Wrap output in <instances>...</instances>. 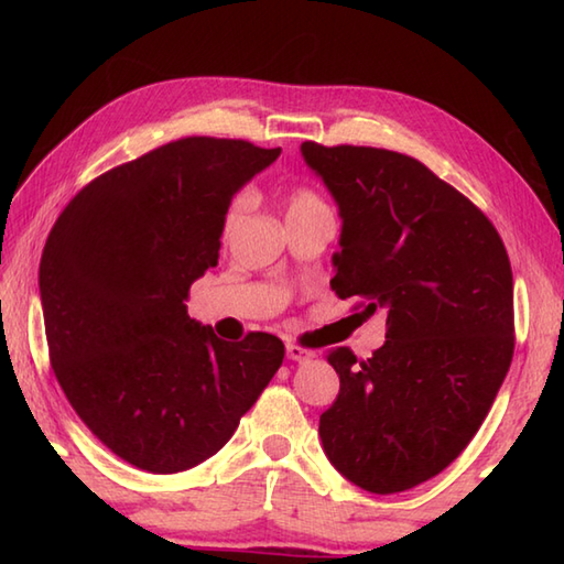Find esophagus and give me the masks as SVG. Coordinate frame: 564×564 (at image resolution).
Masks as SVG:
<instances>
[{
  "label": "esophagus",
  "instance_id": "1",
  "mask_svg": "<svg viewBox=\"0 0 564 564\" xmlns=\"http://www.w3.org/2000/svg\"><path fill=\"white\" fill-rule=\"evenodd\" d=\"M285 356H289L291 361H310V358L315 356V351L303 349V346H297V344H289L285 346Z\"/></svg>",
  "mask_w": 564,
  "mask_h": 564
}]
</instances>
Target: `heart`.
<instances>
[{
  "instance_id": "obj_1",
  "label": "heart",
  "mask_w": 564,
  "mask_h": 564,
  "mask_svg": "<svg viewBox=\"0 0 564 564\" xmlns=\"http://www.w3.org/2000/svg\"><path fill=\"white\" fill-rule=\"evenodd\" d=\"M245 210V198H237L230 210L225 215V225H223V235L227 237L230 235L237 223H239V215ZM317 210H329L327 203L322 200L313 188H305V186H297L293 188L289 198H285V215H301V213H317Z\"/></svg>"
}]
</instances>
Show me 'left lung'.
Listing matches in <instances>:
<instances>
[{
    "mask_svg": "<svg viewBox=\"0 0 564 564\" xmlns=\"http://www.w3.org/2000/svg\"><path fill=\"white\" fill-rule=\"evenodd\" d=\"M339 206L332 291L388 313L368 361L339 346V394L319 416L329 463L394 495L448 467L482 426L513 356V275L495 225L400 152L303 142Z\"/></svg>",
    "mask_w": 564,
    "mask_h": 564,
    "instance_id": "8db88e82",
    "label": "left lung"
}]
</instances>
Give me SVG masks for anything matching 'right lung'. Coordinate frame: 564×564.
Masks as SVG:
<instances>
[{
  "label": "right lung",
  "mask_w": 564,
  "mask_h": 564,
  "mask_svg": "<svg viewBox=\"0 0 564 564\" xmlns=\"http://www.w3.org/2000/svg\"><path fill=\"white\" fill-rule=\"evenodd\" d=\"M281 148L184 138L94 178L41 257L47 351L72 410L106 448L172 475L218 453L283 364V341L218 339L191 283L218 267L230 200Z\"/></svg>",
  "instance_id": "obj_1"
}]
</instances>
